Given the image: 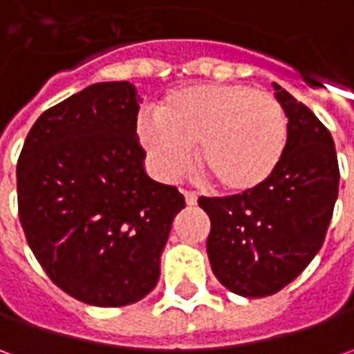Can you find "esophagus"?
<instances>
[{"instance_id":"34e87169","label":"esophagus","mask_w":354,"mask_h":354,"mask_svg":"<svg viewBox=\"0 0 354 354\" xmlns=\"http://www.w3.org/2000/svg\"><path fill=\"white\" fill-rule=\"evenodd\" d=\"M185 203L189 205V207H195L197 205V195L195 193H191V191H185Z\"/></svg>"}]
</instances>
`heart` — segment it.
<instances>
[{"mask_svg":"<svg viewBox=\"0 0 354 354\" xmlns=\"http://www.w3.org/2000/svg\"><path fill=\"white\" fill-rule=\"evenodd\" d=\"M138 136L163 179L191 165L226 193H250L276 173L288 143V118L279 100L248 84H193L169 92L157 118L143 116Z\"/></svg>","mask_w":354,"mask_h":354,"instance_id":"heart-1","label":"heart"}]
</instances>
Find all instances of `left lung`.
Masks as SVG:
<instances>
[{
	"mask_svg": "<svg viewBox=\"0 0 354 354\" xmlns=\"http://www.w3.org/2000/svg\"><path fill=\"white\" fill-rule=\"evenodd\" d=\"M288 116V143L262 187L230 197H201L211 218L212 274L230 292L266 297L297 278L323 246L339 195V163L329 129L306 104L274 84Z\"/></svg>",
	"mask_w": 354,
	"mask_h": 354,
	"instance_id": "left-lung-1",
	"label": "left lung"
}]
</instances>
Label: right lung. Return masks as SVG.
<instances>
[{
    "mask_svg": "<svg viewBox=\"0 0 354 354\" xmlns=\"http://www.w3.org/2000/svg\"><path fill=\"white\" fill-rule=\"evenodd\" d=\"M138 110L129 82L92 84L37 118L17 161L19 221L35 258L90 306H129L156 288L185 209L177 187L143 169Z\"/></svg>",
    "mask_w": 354,
    "mask_h": 354,
    "instance_id": "1",
    "label": "right lung"
}]
</instances>
